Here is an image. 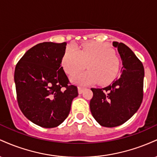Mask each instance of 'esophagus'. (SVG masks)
<instances>
[{"mask_svg":"<svg viewBox=\"0 0 157 157\" xmlns=\"http://www.w3.org/2000/svg\"><path fill=\"white\" fill-rule=\"evenodd\" d=\"M84 89H85V87H83V86H78V93L79 94H82V91H83Z\"/></svg>","mask_w":157,"mask_h":157,"instance_id":"esophagus-1","label":"esophagus"}]
</instances>
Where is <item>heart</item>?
Wrapping results in <instances>:
<instances>
[{"label": "heart", "instance_id": "b5f03b06", "mask_svg": "<svg viewBox=\"0 0 157 157\" xmlns=\"http://www.w3.org/2000/svg\"><path fill=\"white\" fill-rule=\"evenodd\" d=\"M89 71L77 74L71 80L78 84L97 82L106 85L111 82L117 76L120 68V60L114 51L102 43H89L77 49L68 46L62 60V66L68 75L79 72L86 67Z\"/></svg>", "mask_w": 157, "mask_h": 157}]
</instances>
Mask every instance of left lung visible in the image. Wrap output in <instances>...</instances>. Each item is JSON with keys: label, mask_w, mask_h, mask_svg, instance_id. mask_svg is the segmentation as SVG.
Returning a JSON list of instances; mask_svg holds the SVG:
<instances>
[{"label": "left lung", "mask_w": 157, "mask_h": 157, "mask_svg": "<svg viewBox=\"0 0 157 157\" xmlns=\"http://www.w3.org/2000/svg\"><path fill=\"white\" fill-rule=\"evenodd\" d=\"M122 62L121 75L103 89L92 88L90 110L100 125L113 128L125 123L137 111L143 99L145 71L142 62L122 43L114 41Z\"/></svg>", "instance_id": "8db88e82"}]
</instances>
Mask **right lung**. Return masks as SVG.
Listing matches in <instances>:
<instances>
[{"label":"right lung","instance_id":"obj_1","mask_svg":"<svg viewBox=\"0 0 157 157\" xmlns=\"http://www.w3.org/2000/svg\"><path fill=\"white\" fill-rule=\"evenodd\" d=\"M66 42H44L29 49L16 65L17 100L24 116L43 128H55L67 118L77 86L68 85L62 59Z\"/></svg>","mask_w":157,"mask_h":157}]
</instances>
